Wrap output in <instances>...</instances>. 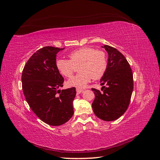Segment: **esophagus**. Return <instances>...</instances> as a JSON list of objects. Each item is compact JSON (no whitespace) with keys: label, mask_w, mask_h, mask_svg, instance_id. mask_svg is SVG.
<instances>
[{"label":"esophagus","mask_w":160,"mask_h":160,"mask_svg":"<svg viewBox=\"0 0 160 160\" xmlns=\"http://www.w3.org/2000/svg\"><path fill=\"white\" fill-rule=\"evenodd\" d=\"M83 89H80V88H76V92H77V94H80L81 92H83Z\"/></svg>","instance_id":"1"}]
</instances>
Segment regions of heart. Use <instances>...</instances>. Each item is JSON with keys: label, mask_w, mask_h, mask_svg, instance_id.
<instances>
[{"label": "heart", "mask_w": 160, "mask_h": 160, "mask_svg": "<svg viewBox=\"0 0 160 160\" xmlns=\"http://www.w3.org/2000/svg\"><path fill=\"white\" fill-rule=\"evenodd\" d=\"M68 57L69 60L58 59L56 66L62 75L71 78L74 74L75 66L80 65V72L68 80V84L70 86L84 88L92 78H101L107 71V56L102 50L90 47L81 48L70 52Z\"/></svg>", "instance_id": "obj_1"}]
</instances>
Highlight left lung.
<instances>
[{
  "label": "left lung",
  "instance_id": "left-lung-1",
  "mask_svg": "<svg viewBox=\"0 0 160 160\" xmlns=\"http://www.w3.org/2000/svg\"><path fill=\"white\" fill-rule=\"evenodd\" d=\"M108 53L105 74L100 79V90L92 88L95 98L94 113L100 119L111 121L122 116L128 108L133 90V72L129 62L118 50L108 45L102 47Z\"/></svg>",
  "mask_w": 160,
  "mask_h": 160
}]
</instances>
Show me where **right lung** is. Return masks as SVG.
<instances>
[{
  "label": "right lung",
  "mask_w": 160,
  "mask_h": 160,
  "mask_svg": "<svg viewBox=\"0 0 160 160\" xmlns=\"http://www.w3.org/2000/svg\"><path fill=\"white\" fill-rule=\"evenodd\" d=\"M63 49H39L27 61L21 76L22 91L31 109L52 126L64 124L74 114L76 88L58 90L64 79L56 66V54Z\"/></svg>",
  "instance_id": "obj_1"
}]
</instances>
